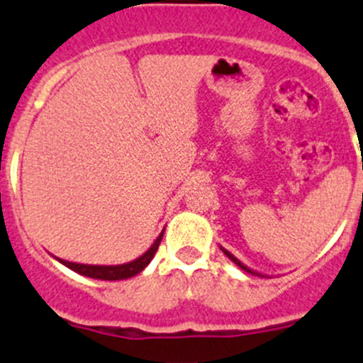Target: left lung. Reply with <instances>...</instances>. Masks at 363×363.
<instances>
[{
    "mask_svg": "<svg viewBox=\"0 0 363 363\" xmlns=\"http://www.w3.org/2000/svg\"><path fill=\"white\" fill-rule=\"evenodd\" d=\"M220 250H221V252H223V253H225V255H227V257H228V259H230V260H232V262H234V264H238V266H239V267H241V269L248 271V273H252V275H257V277H264V275H262V273H257V271H253V269H252V267L245 266V264H242V262H241V260H239V259H238V257H234V255H232V253H230V252H228V250H225V248H223V246H220Z\"/></svg>",
    "mask_w": 363,
    "mask_h": 363,
    "instance_id": "1",
    "label": "left lung"
}]
</instances>
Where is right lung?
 <instances>
[{
  "instance_id": "right-lung-1",
  "label": "right lung",
  "mask_w": 363,
  "mask_h": 363,
  "mask_svg": "<svg viewBox=\"0 0 363 363\" xmlns=\"http://www.w3.org/2000/svg\"><path fill=\"white\" fill-rule=\"evenodd\" d=\"M164 230L157 235L156 241L150 245V248L147 250L145 253L138 257V259L131 260V262H125V264H117V266H99V264H77V262H69V260H63L55 257L58 262H62L63 266H67L69 269L76 271L79 275L83 277H90V279H97V280H125V279H131V277L138 275L140 271L145 269L147 266L150 264V260L154 259L157 252V246H160L161 239H163Z\"/></svg>"
}]
</instances>
